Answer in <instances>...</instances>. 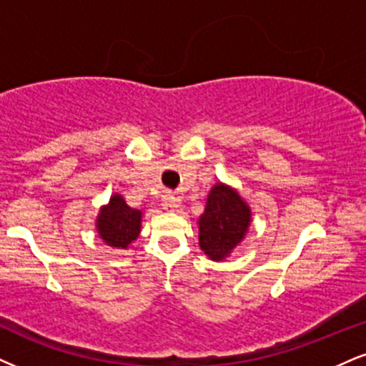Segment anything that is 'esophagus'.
<instances>
[{"mask_svg": "<svg viewBox=\"0 0 366 366\" xmlns=\"http://www.w3.org/2000/svg\"><path fill=\"white\" fill-rule=\"evenodd\" d=\"M162 206H164V209L167 211H174L175 208H179V199L174 196H164V199H162Z\"/></svg>", "mask_w": 366, "mask_h": 366, "instance_id": "34e87169", "label": "esophagus"}]
</instances>
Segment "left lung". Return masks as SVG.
I'll use <instances>...</instances> for the list:
<instances>
[{"instance_id": "left-lung-1", "label": "left lung", "mask_w": 366, "mask_h": 366, "mask_svg": "<svg viewBox=\"0 0 366 366\" xmlns=\"http://www.w3.org/2000/svg\"><path fill=\"white\" fill-rule=\"evenodd\" d=\"M252 223V209L237 189L223 182L211 187L204 213L197 218L199 247L211 261H225L244 242Z\"/></svg>"}]
</instances>
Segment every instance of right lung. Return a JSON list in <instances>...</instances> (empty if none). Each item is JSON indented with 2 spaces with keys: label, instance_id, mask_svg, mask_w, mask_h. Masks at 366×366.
I'll return each mask as SVG.
<instances>
[{
  "label": "right lung",
  "instance_id": "1",
  "mask_svg": "<svg viewBox=\"0 0 366 366\" xmlns=\"http://www.w3.org/2000/svg\"><path fill=\"white\" fill-rule=\"evenodd\" d=\"M143 211L127 204L124 196L114 192L107 204L100 206L95 228L105 245L114 249H127L139 237Z\"/></svg>",
  "mask_w": 366,
  "mask_h": 366
}]
</instances>
